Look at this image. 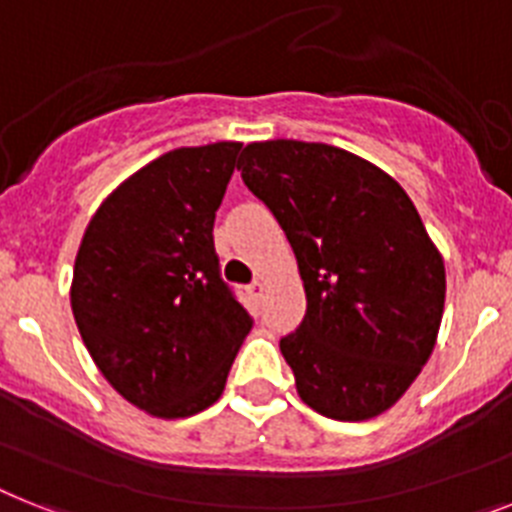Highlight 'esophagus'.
Listing matches in <instances>:
<instances>
[{
	"label": "esophagus",
	"instance_id": "obj_1",
	"mask_svg": "<svg viewBox=\"0 0 512 512\" xmlns=\"http://www.w3.org/2000/svg\"><path fill=\"white\" fill-rule=\"evenodd\" d=\"M263 291H265V283L263 281H255V283H252V286H247V294L252 296V299H260V296H263Z\"/></svg>",
	"mask_w": 512,
	"mask_h": 512
}]
</instances>
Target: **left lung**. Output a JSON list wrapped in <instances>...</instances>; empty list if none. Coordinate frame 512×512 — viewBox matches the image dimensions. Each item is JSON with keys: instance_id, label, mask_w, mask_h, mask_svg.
I'll list each match as a JSON object with an SVG mask.
<instances>
[{"instance_id": "left-lung-1", "label": "left lung", "mask_w": 512, "mask_h": 512, "mask_svg": "<svg viewBox=\"0 0 512 512\" xmlns=\"http://www.w3.org/2000/svg\"><path fill=\"white\" fill-rule=\"evenodd\" d=\"M236 169L286 231L304 281L302 325L281 338L296 393L338 422L380 416L432 356L445 309V263L411 197L325 143H249Z\"/></svg>"}]
</instances>
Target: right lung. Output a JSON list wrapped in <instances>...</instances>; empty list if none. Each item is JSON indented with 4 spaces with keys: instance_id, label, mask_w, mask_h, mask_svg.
<instances>
[{
    "instance_id": "obj_1",
    "label": "right lung",
    "mask_w": 512,
    "mask_h": 512,
    "mask_svg": "<svg viewBox=\"0 0 512 512\" xmlns=\"http://www.w3.org/2000/svg\"><path fill=\"white\" fill-rule=\"evenodd\" d=\"M239 148L158 156L98 205L77 249L70 302L85 349L124 401L158 419L213 406L252 330L213 244Z\"/></svg>"
}]
</instances>
